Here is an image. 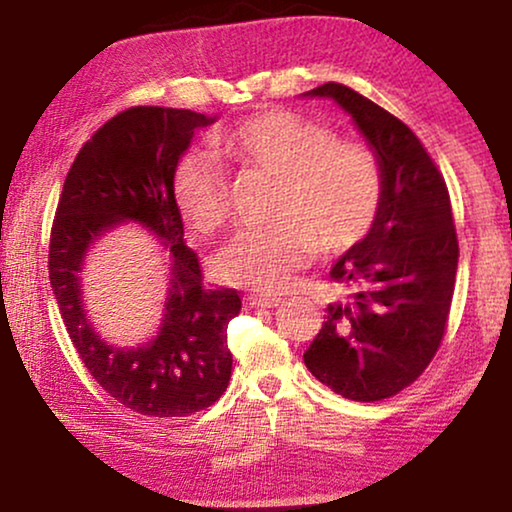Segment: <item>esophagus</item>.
<instances>
[{
  "label": "esophagus",
  "mask_w": 512,
  "mask_h": 512,
  "mask_svg": "<svg viewBox=\"0 0 512 512\" xmlns=\"http://www.w3.org/2000/svg\"><path fill=\"white\" fill-rule=\"evenodd\" d=\"M282 298H261V296H247V305L251 307H277Z\"/></svg>",
  "instance_id": "obj_1"
}]
</instances>
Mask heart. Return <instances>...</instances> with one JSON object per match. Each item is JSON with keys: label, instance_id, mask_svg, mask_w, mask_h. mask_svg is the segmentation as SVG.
I'll return each instance as SVG.
<instances>
[{"label": "heart", "instance_id": "heart-1", "mask_svg": "<svg viewBox=\"0 0 512 512\" xmlns=\"http://www.w3.org/2000/svg\"><path fill=\"white\" fill-rule=\"evenodd\" d=\"M221 160L240 172L277 181L270 230L237 235L216 258L226 284L258 293L284 291L314 254L340 256L370 235L384 205V170L366 144L340 142L338 132L289 109L251 114L212 139ZM172 195L193 230L226 226L230 184L209 153L177 163Z\"/></svg>", "mask_w": 512, "mask_h": 512}]
</instances>
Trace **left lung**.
Masks as SVG:
<instances>
[{
  "label": "left lung",
  "mask_w": 512,
  "mask_h": 512,
  "mask_svg": "<svg viewBox=\"0 0 512 512\" xmlns=\"http://www.w3.org/2000/svg\"><path fill=\"white\" fill-rule=\"evenodd\" d=\"M307 95L352 114L382 163L384 205L366 240L331 268L342 296L326 307L303 359L335 394L384 401L410 387L443 342L459 263L450 193L401 118L342 83Z\"/></svg>",
  "instance_id": "8db88e82"
}]
</instances>
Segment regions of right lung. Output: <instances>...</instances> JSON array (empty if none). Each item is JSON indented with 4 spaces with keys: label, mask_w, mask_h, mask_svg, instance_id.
Returning <instances> with one entry per match:
<instances>
[{
    "label": "right lung",
    "mask_w": 512,
    "mask_h": 512,
    "mask_svg": "<svg viewBox=\"0 0 512 512\" xmlns=\"http://www.w3.org/2000/svg\"><path fill=\"white\" fill-rule=\"evenodd\" d=\"M214 123L188 109L132 107L109 118L76 153L62 186L48 247V277L69 340L95 382L123 408L149 417H188L214 405L233 373L228 321L235 289L205 286L184 242L172 179L193 132ZM137 220L164 240L173 275L166 319L146 348H111L87 324L80 303L82 256L104 229Z\"/></svg>",
    "instance_id": "obj_1"
}]
</instances>
